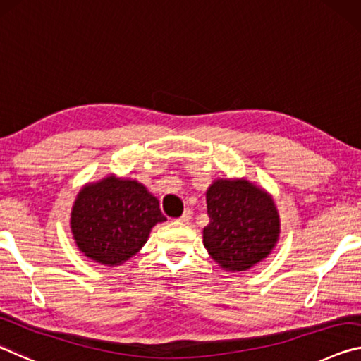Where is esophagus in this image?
I'll return each mask as SVG.
<instances>
[{"instance_id":"1","label":"esophagus","mask_w":361,"mask_h":361,"mask_svg":"<svg viewBox=\"0 0 361 361\" xmlns=\"http://www.w3.org/2000/svg\"><path fill=\"white\" fill-rule=\"evenodd\" d=\"M192 214H193L192 209H185L184 214H182V216L179 217V221H180V222H188V221L192 219Z\"/></svg>"}]
</instances>
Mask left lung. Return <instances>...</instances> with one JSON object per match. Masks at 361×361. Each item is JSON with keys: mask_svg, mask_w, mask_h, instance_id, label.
I'll return each instance as SVG.
<instances>
[{"mask_svg": "<svg viewBox=\"0 0 361 361\" xmlns=\"http://www.w3.org/2000/svg\"><path fill=\"white\" fill-rule=\"evenodd\" d=\"M209 224L204 247L227 270H246L279 240V212L267 193L247 180H217L206 193Z\"/></svg>", "mask_w": 361, "mask_h": 361, "instance_id": "obj_1", "label": "left lung"}]
</instances>
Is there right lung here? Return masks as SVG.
<instances>
[{
  "instance_id": "obj_1",
  "label": "right lung",
  "mask_w": 361,
  "mask_h": 361,
  "mask_svg": "<svg viewBox=\"0 0 361 361\" xmlns=\"http://www.w3.org/2000/svg\"><path fill=\"white\" fill-rule=\"evenodd\" d=\"M166 221L158 200L135 180L107 179L80 192L72 211V232L92 261L118 265L137 252L157 222Z\"/></svg>"
}]
</instances>
